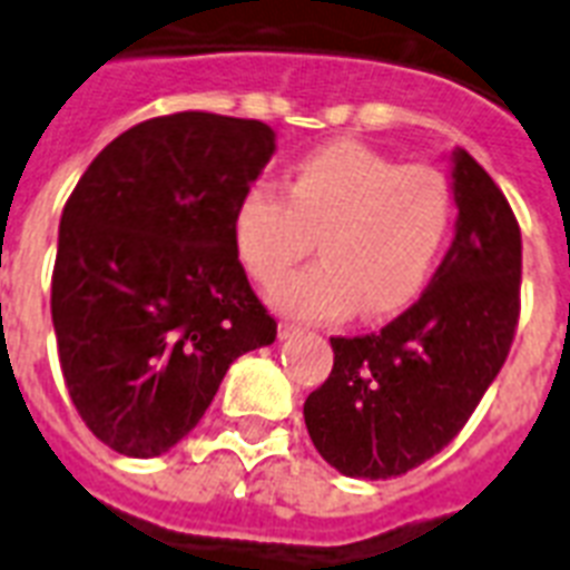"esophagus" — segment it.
<instances>
[{
	"instance_id": "obj_1",
	"label": "esophagus",
	"mask_w": 570,
	"mask_h": 570,
	"mask_svg": "<svg viewBox=\"0 0 570 570\" xmlns=\"http://www.w3.org/2000/svg\"><path fill=\"white\" fill-rule=\"evenodd\" d=\"M295 334H298V328H295L293 322H281V325H277V337L281 340H289L295 337Z\"/></svg>"
}]
</instances>
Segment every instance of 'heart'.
<instances>
[{
  "label": "heart",
  "instance_id": "obj_1",
  "mask_svg": "<svg viewBox=\"0 0 570 570\" xmlns=\"http://www.w3.org/2000/svg\"><path fill=\"white\" fill-rule=\"evenodd\" d=\"M452 189L429 165H399L357 141L298 156L284 191L254 183L233 209V242L263 286L311 254L322 259L272 293L298 320H337L357 307L381 320L423 293L452 230Z\"/></svg>",
  "mask_w": 570,
  "mask_h": 570
}]
</instances>
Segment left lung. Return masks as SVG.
Returning a JSON list of instances; mask_svg holds the SVG:
<instances>
[{
	"mask_svg": "<svg viewBox=\"0 0 570 570\" xmlns=\"http://www.w3.org/2000/svg\"><path fill=\"white\" fill-rule=\"evenodd\" d=\"M455 239L420 302L364 337H331L334 370L304 402L343 476L420 468L464 429L503 370L521 313V227L482 165L452 150Z\"/></svg>",
	"mask_w": 570,
	"mask_h": 570,
	"instance_id": "1",
	"label": "left lung"
}]
</instances>
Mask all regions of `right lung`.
Returning a JSON list of instances; mask_svg holds the SVG:
<instances>
[{
    "instance_id": "obj_1",
    "label": "right lung",
    "mask_w": 570,
    "mask_h": 570,
    "mask_svg": "<svg viewBox=\"0 0 570 570\" xmlns=\"http://www.w3.org/2000/svg\"><path fill=\"white\" fill-rule=\"evenodd\" d=\"M275 154L259 120L180 111L100 150L65 204L52 325L85 425L154 459L200 423L230 364L272 346L233 209Z\"/></svg>"
}]
</instances>
